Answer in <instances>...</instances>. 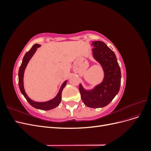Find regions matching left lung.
Instances as JSON below:
<instances>
[{
	"instance_id": "left-lung-1",
	"label": "left lung",
	"mask_w": 151,
	"mask_h": 151,
	"mask_svg": "<svg viewBox=\"0 0 151 151\" xmlns=\"http://www.w3.org/2000/svg\"><path fill=\"white\" fill-rule=\"evenodd\" d=\"M94 58L102 65L104 77L102 83L91 91H86L79 85V91L83 103L93 108L106 106L120 90L121 70L115 53L103 42H93Z\"/></svg>"
}]
</instances>
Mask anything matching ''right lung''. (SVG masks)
<instances>
[{
    "mask_svg": "<svg viewBox=\"0 0 151 151\" xmlns=\"http://www.w3.org/2000/svg\"><path fill=\"white\" fill-rule=\"evenodd\" d=\"M40 47V45H38V44L34 45L32 47V48L29 50V51L26 53L24 57H23L22 63L19 69V73H18V77H19V89L21 93L23 94L26 99L28 101V102L32 106L35 108L42 109V110H50V109L56 108L57 106H58L59 104L60 103L61 98H62V92L63 88H64L67 84V81H65L64 83L62 84L61 88L60 89V91H59V92L58 94L56 96V97L53 98V99L50 100V101H46V102L39 103V102H36L33 101V100L31 99L28 96H27L24 89L23 77H24V70L29 60L31 58V57H33L34 53L36 51V49Z\"/></svg>",
    "mask_w": 151,
    "mask_h": 151,
    "instance_id": "right-lung-1",
    "label": "right lung"
}]
</instances>
